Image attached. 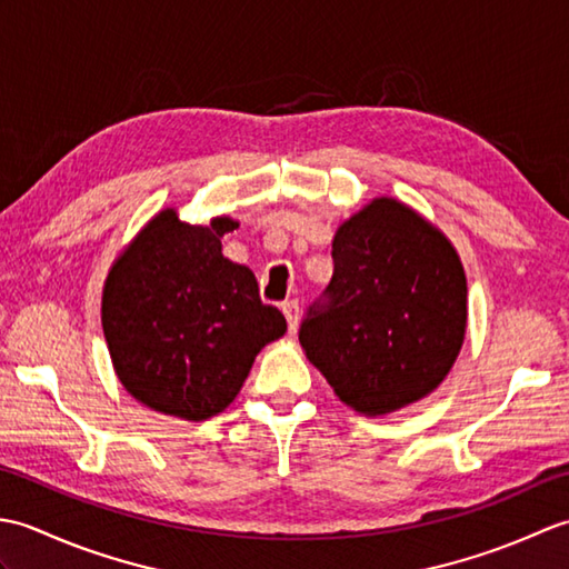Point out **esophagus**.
<instances>
[{
	"label": "esophagus",
	"mask_w": 569,
	"mask_h": 569,
	"mask_svg": "<svg viewBox=\"0 0 569 569\" xmlns=\"http://www.w3.org/2000/svg\"><path fill=\"white\" fill-rule=\"evenodd\" d=\"M283 316H286V322H288V332H296L298 330V300H286V303L281 306Z\"/></svg>",
	"instance_id": "1"
}]
</instances>
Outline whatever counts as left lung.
<instances>
[{"mask_svg":"<svg viewBox=\"0 0 569 569\" xmlns=\"http://www.w3.org/2000/svg\"><path fill=\"white\" fill-rule=\"evenodd\" d=\"M332 281L298 340L345 406L393 413L450 373L467 330L452 241L396 198H373L332 239Z\"/></svg>","mask_w":569,"mask_h":569,"instance_id":"left-lung-1","label":"left lung"}]
</instances>
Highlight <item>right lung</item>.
<instances>
[{
    "instance_id": "add662e5",
    "label": "right lung",
    "mask_w": 569,
    "mask_h": 569,
    "mask_svg": "<svg viewBox=\"0 0 569 569\" xmlns=\"http://www.w3.org/2000/svg\"><path fill=\"white\" fill-rule=\"evenodd\" d=\"M229 217L188 224L166 208L119 253L102 291L117 379L163 416L208 420L234 401L286 318L263 306L251 269L222 253Z\"/></svg>"
}]
</instances>
